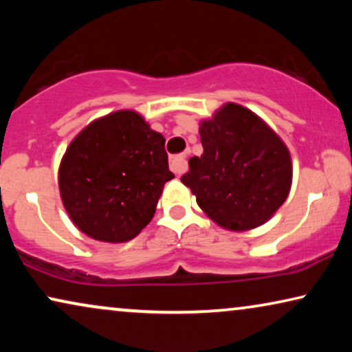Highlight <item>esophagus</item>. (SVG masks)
<instances>
[{
	"label": "esophagus",
	"mask_w": 352,
	"mask_h": 352,
	"mask_svg": "<svg viewBox=\"0 0 352 352\" xmlns=\"http://www.w3.org/2000/svg\"><path fill=\"white\" fill-rule=\"evenodd\" d=\"M170 168L176 176H181L182 173L187 171V162L184 155H176L170 160Z\"/></svg>",
	"instance_id": "esophagus-1"
}]
</instances>
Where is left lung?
<instances>
[{
    "mask_svg": "<svg viewBox=\"0 0 352 352\" xmlns=\"http://www.w3.org/2000/svg\"><path fill=\"white\" fill-rule=\"evenodd\" d=\"M204 153L181 177L197 205L223 229L243 232L276 214L290 194V151L261 117L226 102L200 122Z\"/></svg>",
    "mask_w": 352,
    "mask_h": 352,
    "instance_id": "8db88e82",
    "label": "left lung"
}]
</instances>
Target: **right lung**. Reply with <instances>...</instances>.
<instances>
[{
  "label": "right lung",
  "mask_w": 352,
  "mask_h": 352,
  "mask_svg": "<svg viewBox=\"0 0 352 352\" xmlns=\"http://www.w3.org/2000/svg\"><path fill=\"white\" fill-rule=\"evenodd\" d=\"M173 177L165 138L124 109L93 120L72 139L59 165V192L81 232L123 243L151 223Z\"/></svg>",
  "instance_id": "obj_1"
}]
</instances>
